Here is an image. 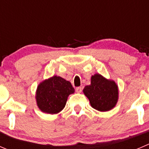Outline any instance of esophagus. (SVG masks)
<instances>
[{
  "mask_svg": "<svg viewBox=\"0 0 149 149\" xmlns=\"http://www.w3.org/2000/svg\"><path fill=\"white\" fill-rule=\"evenodd\" d=\"M76 92H78V93H80V92H81L82 91V88L81 87V86H78V87L76 88Z\"/></svg>",
  "mask_w": 149,
  "mask_h": 149,
  "instance_id": "34e87169",
  "label": "esophagus"
}]
</instances>
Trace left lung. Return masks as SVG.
Returning a JSON list of instances; mask_svg holds the SVG:
<instances>
[{"instance_id": "1", "label": "left lung", "mask_w": 149, "mask_h": 149, "mask_svg": "<svg viewBox=\"0 0 149 149\" xmlns=\"http://www.w3.org/2000/svg\"><path fill=\"white\" fill-rule=\"evenodd\" d=\"M83 92L91 106L99 111L112 109L118 100L117 85L113 81L107 80L100 74L92 76L91 84L85 86Z\"/></svg>"}]
</instances>
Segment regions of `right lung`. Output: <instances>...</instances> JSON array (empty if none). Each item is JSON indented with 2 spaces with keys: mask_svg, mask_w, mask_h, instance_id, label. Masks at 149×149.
Returning a JSON list of instances; mask_svg holds the SVG:
<instances>
[{
  "mask_svg": "<svg viewBox=\"0 0 149 149\" xmlns=\"http://www.w3.org/2000/svg\"><path fill=\"white\" fill-rule=\"evenodd\" d=\"M74 92L70 81L54 76L41 82L36 92L38 108L44 113H59L65 106L69 95Z\"/></svg>",
  "mask_w": 149,
  "mask_h": 149,
  "instance_id": "right-lung-1",
  "label": "right lung"
}]
</instances>
